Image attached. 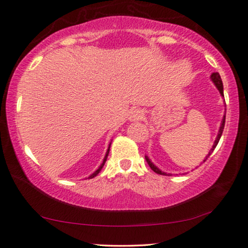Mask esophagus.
I'll use <instances>...</instances> for the list:
<instances>
[{"label":"esophagus","instance_id":"34e87169","mask_svg":"<svg viewBox=\"0 0 248 248\" xmlns=\"http://www.w3.org/2000/svg\"><path fill=\"white\" fill-rule=\"evenodd\" d=\"M144 116V113L142 109H134V111H132L131 114H129V119L132 121H137V120H142Z\"/></svg>","mask_w":248,"mask_h":248}]
</instances>
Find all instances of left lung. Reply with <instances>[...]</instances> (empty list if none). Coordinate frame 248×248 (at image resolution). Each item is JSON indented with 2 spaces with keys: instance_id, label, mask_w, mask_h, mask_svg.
I'll return each instance as SVG.
<instances>
[{
  "instance_id": "left-lung-1",
  "label": "left lung",
  "mask_w": 248,
  "mask_h": 248,
  "mask_svg": "<svg viewBox=\"0 0 248 248\" xmlns=\"http://www.w3.org/2000/svg\"><path fill=\"white\" fill-rule=\"evenodd\" d=\"M211 78H212V81L214 82V84L216 85L217 89H218L219 93L222 94V96H224V91H223V82H222V78H220V75H219V74L217 73V72H216V73H213V74L211 75ZM224 126H225V115H224V119H223V121H222V124H220V127H219L218 135H217V137H216V140H215V143H214V145H213V147L211 148V151H209L208 155L206 156V159H207V157H209V155H211V154L213 153V151H214V148L217 146V144H218V142H219V139H220V136H222V134H223ZM145 159H146V162H147L148 165H150L151 169L153 170L156 174H159V175H167L166 173H164V172H162V170H159L157 169V167H156V166L154 165V164L150 161V158H148L147 156H145ZM206 159H205V161H206ZM205 161H204V162H205Z\"/></svg>"
}]
</instances>
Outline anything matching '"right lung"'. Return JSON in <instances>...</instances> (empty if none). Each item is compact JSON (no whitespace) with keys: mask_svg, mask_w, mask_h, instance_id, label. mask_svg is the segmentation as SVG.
Here are the masks:
<instances>
[{"mask_svg":"<svg viewBox=\"0 0 248 248\" xmlns=\"http://www.w3.org/2000/svg\"><path fill=\"white\" fill-rule=\"evenodd\" d=\"M109 147H111V145H109L108 146V152H106V155H105V157H104V159H103V163L101 164V166L100 167H98V170H95V172L92 174V175H91V176H90V178H93V177H95V176H96V175L98 174V173H100L101 172V170L103 169V166H104V164H105V162H106V158H108V152H109Z\"/></svg>","mask_w":248,"mask_h":248,"instance_id":"add662e5","label":"right lung"}]
</instances>
